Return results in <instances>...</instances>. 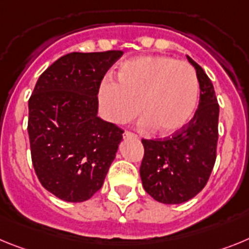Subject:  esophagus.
Returning <instances> with one entry per match:
<instances>
[{"mask_svg": "<svg viewBox=\"0 0 249 249\" xmlns=\"http://www.w3.org/2000/svg\"><path fill=\"white\" fill-rule=\"evenodd\" d=\"M124 138H127V139H138L137 134L131 133V131H125Z\"/></svg>", "mask_w": 249, "mask_h": 249, "instance_id": "esophagus-1", "label": "esophagus"}]
</instances>
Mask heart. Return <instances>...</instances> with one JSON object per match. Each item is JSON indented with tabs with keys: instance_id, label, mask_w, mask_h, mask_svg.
I'll return each mask as SVG.
<instances>
[{
	"instance_id": "heart-1",
	"label": "heart",
	"mask_w": 249,
	"mask_h": 249,
	"mask_svg": "<svg viewBox=\"0 0 249 249\" xmlns=\"http://www.w3.org/2000/svg\"><path fill=\"white\" fill-rule=\"evenodd\" d=\"M198 98L196 70L188 62L168 56H142L124 62L118 71V83L104 80L99 90L109 122H131L140 109L144 124L161 135L176 133L189 122Z\"/></svg>"
}]
</instances>
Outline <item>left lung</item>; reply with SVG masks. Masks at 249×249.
<instances>
[{
    "mask_svg": "<svg viewBox=\"0 0 249 249\" xmlns=\"http://www.w3.org/2000/svg\"><path fill=\"white\" fill-rule=\"evenodd\" d=\"M199 81V105L193 119L164 139H142L140 178L146 193L164 204H180L205 187L217 158L219 105L213 84L189 56Z\"/></svg>",
    "mask_w": 249,
    "mask_h": 249,
    "instance_id": "obj_1",
    "label": "left lung"
}]
</instances>
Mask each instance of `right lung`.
Listing matches in <instances>:
<instances>
[{
	"label": "right lung",
	"mask_w": 249,
	"mask_h": 249,
	"mask_svg": "<svg viewBox=\"0 0 249 249\" xmlns=\"http://www.w3.org/2000/svg\"><path fill=\"white\" fill-rule=\"evenodd\" d=\"M123 51L71 53L38 77L29 100L31 159L42 187L66 202L90 199L101 187L124 130L98 116V94Z\"/></svg>",
	"instance_id": "right-lung-1"
}]
</instances>
